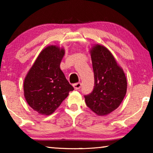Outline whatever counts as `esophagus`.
<instances>
[{"label":"esophagus","mask_w":153,"mask_h":153,"mask_svg":"<svg viewBox=\"0 0 153 153\" xmlns=\"http://www.w3.org/2000/svg\"><path fill=\"white\" fill-rule=\"evenodd\" d=\"M73 86H74L75 90H78V89H79L81 87V83H74V84L73 85Z\"/></svg>","instance_id":"esophagus-1"}]
</instances>
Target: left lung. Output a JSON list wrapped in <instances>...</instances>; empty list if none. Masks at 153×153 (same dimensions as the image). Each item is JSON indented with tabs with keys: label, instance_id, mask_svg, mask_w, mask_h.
Listing matches in <instances>:
<instances>
[{
	"label": "left lung",
	"instance_id": "obj_1",
	"mask_svg": "<svg viewBox=\"0 0 153 153\" xmlns=\"http://www.w3.org/2000/svg\"><path fill=\"white\" fill-rule=\"evenodd\" d=\"M95 78L93 92L85 95L86 105L98 116H106L120 106L127 93L123 68L104 46L96 44L90 49Z\"/></svg>",
	"mask_w": 153,
	"mask_h": 153
}]
</instances>
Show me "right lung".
Here are the masks:
<instances>
[{
    "mask_svg": "<svg viewBox=\"0 0 153 153\" xmlns=\"http://www.w3.org/2000/svg\"><path fill=\"white\" fill-rule=\"evenodd\" d=\"M64 55L63 47L57 45L45 47L25 77V99L41 115L53 114L74 90L60 68Z\"/></svg>",
    "mask_w": 153,
    "mask_h": 153,
    "instance_id": "1",
    "label": "right lung"
}]
</instances>
